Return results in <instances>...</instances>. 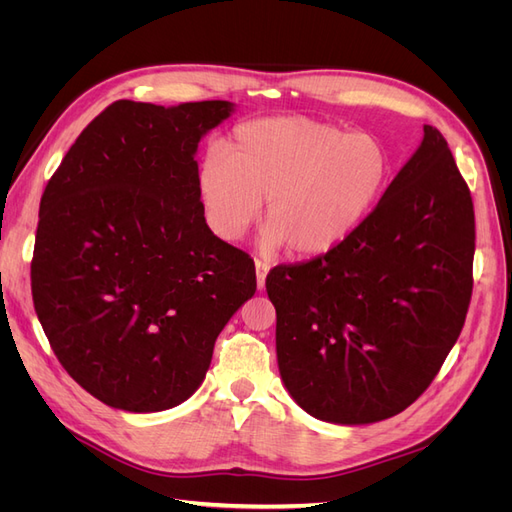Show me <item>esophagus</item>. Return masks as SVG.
<instances>
[{
  "mask_svg": "<svg viewBox=\"0 0 512 512\" xmlns=\"http://www.w3.org/2000/svg\"><path fill=\"white\" fill-rule=\"evenodd\" d=\"M269 269H271V267H269V262H265V260H256V286H258V290L265 288Z\"/></svg>",
  "mask_w": 512,
  "mask_h": 512,
  "instance_id": "esophagus-1",
  "label": "esophagus"
}]
</instances>
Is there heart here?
<instances>
[{
	"label": "heart",
	"mask_w": 512,
	"mask_h": 512,
	"mask_svg": "<svg viewBox=\"0 0 512 512\" xmlns=\"http://www.w3.org/2000/svg\"><path fill=\"white\" fill-rule=\"evenodd\" d=\"M393 158L376 134L301 115L243 123L224 149L205 153L196 194L222 241L241 239L265 209L260 247L303 258L335 252L378 209Z\"/></svg>",
	"instance_id": "heart-1"
}]
</instances>
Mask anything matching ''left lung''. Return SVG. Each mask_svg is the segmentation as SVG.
Instances as JSON below:
<instances>
[{"label": "left lung", "instance_id": "1", "mask_svg": "<svg viewBox=\"0 0 512 512\" xmlns=\"http://www.w3.org/2000/svg\"><path fill=\"white\" fill-rule=\"evenodd\" d=\"M423 132L348 243L267 275L282 382L320 421L367 425L406 410L466 322L472 196L444 136Z\"/></svg>", "mask_w": 512, "mask_h": 512}]
</instances>
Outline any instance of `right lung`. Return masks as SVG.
<instances>
[{"label":"right lung","mask_w":512,"mask_h":512,"mask_svg":"<svg viewBox=\"0 0 512 512\" xmlns=\"http://www.w3.org/2000/svg\"><path fill=\"white\" fill-rule=\"evenodd\" d=\"M226 100H117L89 123L40 200L34 307L68 374L126 412L179 406L215 339L256 292L254 260L205 222L198 143Z\"/></svg>","instance_id":"1"}]
</instances>
